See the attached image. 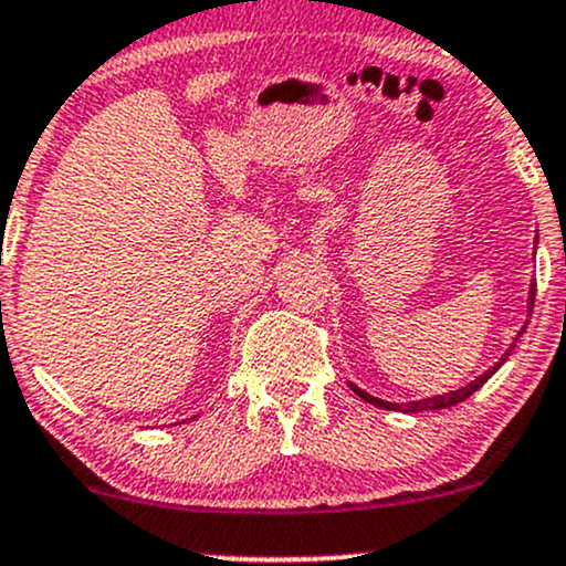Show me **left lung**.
I'll return each instance as SVG.
<instances>
[{"mask_svg": "<svg viewBox=\"0 0 566 566\" xmlns=\"http://www.w3.org/2000/svg\"><path fill=\"white\" fill-rule=\"evenodd\" d=\"M535 250H537V235H535ZM535 293H537V284L532 282L530 284V297H526V312H530V316H532V308H535ZM530 322V319H526ZM526 322H524V327H521L518 331V335H515V340L511 344V349H507L505 354H502L500 357V363L496 365H492V368L486 370V374H481L475 378V381H470V384H464V387H459V389H454V392H446V395H432V397H421V400H408V402H392V400H381V397H376V395H370V392H365V389H359L357 384H352L349 381V387H352V392L357 395V397H363L365 402H370V406H378V408H384V411H402V413H416V411H440V408H451V406H457V402H462V400H468L470 395L473 392H478V389L483 387V384L489 381V378H492L496 370L502 368V363H505L507 357H511V352L515 349V344H518V338H521V333L526 331Z\"/></svg>", "mask_w": 566, "mask_h": 566, "instance_id": "1", "label": "left lung"}]
</instances>
